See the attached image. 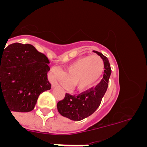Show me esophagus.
<instances>
[{
  "label": "esophagus",
  "instance_id": "obj_1",
  "mask_svg": "<svg viewBox=\"0 0 147 147\" xmlns=\"http://www.w3.org/2000/svg\"><path fill=\"white\" fill-rule=\"evenodd\" d=\"M56 85H57V84H56V83H54V84H52V88H54V87H55Z\"/></svg>",
  "mask_w": 147,
  "mask_h": 147
}]
</instances>
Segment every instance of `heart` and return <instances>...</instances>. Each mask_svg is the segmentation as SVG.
I'll return each mask as SVG.
<instances>
[{
  "instance_id": "obj_1",
  "label": "heart",
  "mask_w": 147,
  "mask_h": 147,
  "mask_svg": "<svg viewBox=\"0 0 147 147\" xmlns=\"http://www.w3.org/2000/svg\"><path fill=\"white\" fill-rule=\"evenodd\" d=\"M104 62L98 55L82 57L71 62L63 73L52 69L53 79L66 87L73 86L80 91L89 89L98 81L104 72Z\"/></svg>"
}]
</instances>
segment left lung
Listing matches in <instances>:
<instances>
[{
  "mask_svg": "<svg viewBox=\"0 0 147 147\" xmlns=\"http://www.w3.org/2000/svg\"><path fill=\"white\" fill-rule=\"evenodd\" d=\"M101 57L104 62L105 71L103 79L95 88L78 95L65 93V98L58 102L57 110L60 115L73 121H81L88 117L99 107L104 95L108 87L111 68L108 59L102 53L93 51Z\"/></svg>",
  "mask_w": 147,
  "mask_h": 147,
  "instance_id": "obj_1",
  "label": "left lung"
}]
</instances>
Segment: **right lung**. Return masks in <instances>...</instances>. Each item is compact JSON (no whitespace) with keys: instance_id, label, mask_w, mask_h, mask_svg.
Segmentation results:
<instances>
[{"instance_id":"obj_1","label":"right lung","mask_w":147,"mask_h":147,"mask_svg":"<svg viewBox=\"0 0 147 147\" xmlns=\"http://www.w3.org/2000/svg\"><path fill=\"white\" fill-rule=\"evenodd\" d=\"M48 64L47 57L30 44L16 42L0 50V101L11 111H32L40 93L51 89Z\"/></svg>"}]
</instances>
